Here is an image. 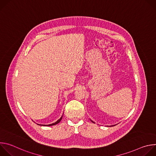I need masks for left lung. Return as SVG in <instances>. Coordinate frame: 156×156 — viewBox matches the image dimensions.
<instances>
[{
    "mask_svg": "<svg viewBox=\"0 0 156 156\" xmlns=\"http://www.w3.org/2000/svg\"><path fill=\"white\" fill-rule=\"evenodd\" d=\"M92 122H93V121H92ZM93 122V123H94V122ZM112 126H115V125H112Z\"/></svg>",
    "mask_w": 156,
    "mask_h": 156,
    "instance_id": "left-lung-1",
    "label": "left lung"
}]
</instances>
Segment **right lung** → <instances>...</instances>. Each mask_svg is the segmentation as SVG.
Listing matches in <instances>:
<instances>
[{
	"instance_id": "right-lung-1",
	"label": "right lung",
	"mask_w": 156,
	"mask_h": 156,
	"mask_svg": "<svg viewBox=\"0 0 156 156\" xmlns=\"http://www.w3.org/2000/svg\"><path fill=\"white\" fill-rule=\"evenodd\" d=\"M62 119V116L60 118V119H58L57 122H55V123H52V124H49V125H42V126H52V125H56V124H57V123H58L60 121H61V120ZM37 125H39V124H37Z\"/></svg>"
}]
</instances>
